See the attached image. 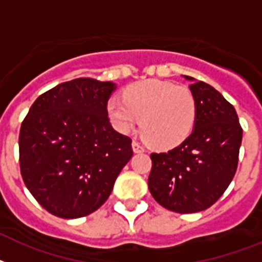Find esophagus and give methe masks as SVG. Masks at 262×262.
Wrapping results in <instances>:
<instances>
[{
  "label": "esophagus",
  "mask_w": 262,
  "mask_h": 262,
  "mask_svg": "<svg viewBox=\"0 0 262 262\" xmlns=\"http://www.w3.org/2000/svg\"><path fill=\"white\" fill-rule=\"evenodd\" d=\"M132 148L135 150V153H141V152H145V148L137 141H133L132 142Z\"/></svg>",
  "instance_id": "obj_1"
}]
</instances>
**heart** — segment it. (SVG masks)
Listing matches in <instances>:
<instances>
[{
  "label": "heart",
  "instance_id": "1",
  "mask_svg": "<svg viewBox=\"0 0 262 262\" xmlns=\"http://www.w3.org/2000/svg\"><path fill=\"white\" fill-rule=\"evenodd\" d=\"M106 112L122 133L135 130L142 120L141 130L146 141L159 149H171L191 135L196 120V102L187 87L146 79L127 86L122 99L112 98Z\"/></svg>",
  "mask_w": 262,
  "mask_h": 262
}]
</instances>
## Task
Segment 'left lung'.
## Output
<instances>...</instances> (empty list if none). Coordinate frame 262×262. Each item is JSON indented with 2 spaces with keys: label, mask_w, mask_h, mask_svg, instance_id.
I'll list each match as a JSON object with an SVG mask.
<instances>
[{
  "label": "left lung",
  "mask_w": 262,
  "mask_h": 262,
  "mask_svg": "<svg viewBox=\"0 0 262 262\" xmlns=\"http://www.w3.org/2000/svg\"><path fill=\"white\" fill-rule=\"evenodd\" d=\"M196 102L192 133L179 146L152 153L148 187L155 201L180 214L203 211L215 203L235 175L242 127L220 91L191 76Z\"/></svg>",
  "instance_id": "8db88e82"
}]
</instances>
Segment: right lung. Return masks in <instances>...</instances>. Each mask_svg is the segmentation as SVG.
I'll return each instance as SVG.
<instances>
[{"label":"right lung","instance_id":"add662e5","mask_svg":"<svg viewBox=\"0 0 262 262\" xmlns=\"http://www.w3.org/2000/svg\"><path fill=\"white\" fill-rule=\"evenodd\" d=\"M113 82L78 78L40 95L23 121L20 169L29 192L64 220L86 216L112 193L133 156L132 140L113 129L106 106Z\"/></svg>","mask_w":262,"mask_h":262}]
</instances>
